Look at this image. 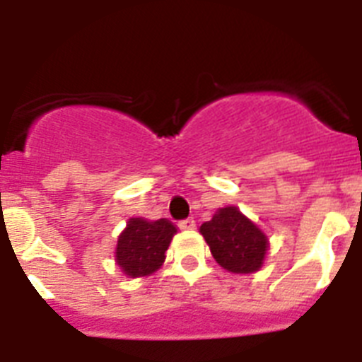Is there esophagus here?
<instances>
[{"instance_id":"1","label":"esophagus","mask_w":362,"mask_h":362,"mask_svg":"<svg viewBox=\"0 0 362 362\" xmlns=\"http://www.w3.org/2000/svg\"><path fill=\"white\" fill-rule=\"evenodd\" d=\"M196 226V221H194V217H187V219H181L179 221V228L183 230H192Z\"/></svg>"}]
</instances>
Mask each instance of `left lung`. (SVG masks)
<instances>
[{
	"label": "left lung",
	"instance_id": "1",
	"mask_svg": "<svg viewBox=\"0 0 362 362\" xmlns=\"http://www.w3.org/2000/svg\"><path fill=\"white\" fill-rule=\"evenodd\" d=\"M214 259L233 274H252L263 264L268 241L250 219L235 206L221 209L210 221L201 225Z\"/></svg>",
	"mask_w": 362,
	"mask_h": 362
}]
</instances>
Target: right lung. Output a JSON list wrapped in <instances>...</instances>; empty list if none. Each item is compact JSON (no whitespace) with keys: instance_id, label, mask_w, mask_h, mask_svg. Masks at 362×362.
<instances>
[{"instance_id":"1","label":"right lung","mask_w":362,"mask_h":362,"mask_svg":"<svg viewBox=\"0 0 362 362\" xmlns=\"http://www.w3.org/2000/svg\"><path fill=\"white\" fill-rule=\"evenodd\" d=\"M174 233L175 226L170 221L132 217L117 239V264L130 277L148 276L163 264Z\"/></svg>"}]
</instances>
